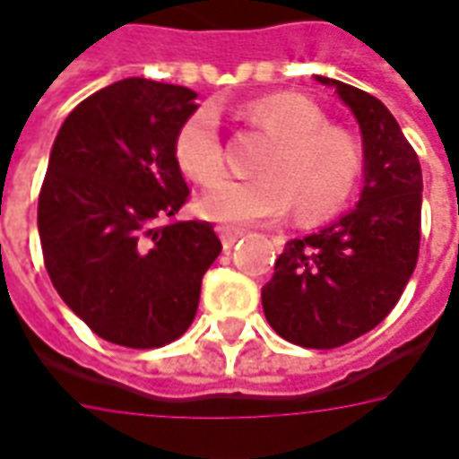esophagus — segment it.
I'll return each instance as SVG.
<instances>
[{"mask_svg": "<svg viewBox=\"0 0 459 459\" xmlns=\"http://www.w3.org/2000/svg\"><path fill=\"white\" fill-rule=\"evenodd\" d=\"M219 236H221V243H223V247H233L240 238H243V230L229 229V226H221Z\"/></svg>", "mask_w": 459, "mask_h": 459, "instance_id": "1", "label": "esophagus"}]
</instances>
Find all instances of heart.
<instances>
[{
    "label": "heart",
    "instance_id": "heart-1",
    "mask_svg": "<svg viewBox=\"0 0 459 459\" xmlns=\"http://www.w3.org/2000/svg\"><path fill=\"white\" fill-rule=\"evenodd\" d=\"M277 143L260 162L257 179H223L206 189L199 212L209 221L246 229L274 223L297 204L301 221H321L348 202L362 172L355 135L328 126L321 108L304 97L274 94L243 111ZM175 160L186 178L212 185L226 169L219 111L199 107L175 135Z\"/></svg>",
    "mask_w": 459,
    "mask_h": 459
}]
</instances>
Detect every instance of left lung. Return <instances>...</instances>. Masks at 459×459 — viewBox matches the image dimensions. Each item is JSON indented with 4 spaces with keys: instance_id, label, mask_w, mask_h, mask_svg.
<instances>
[{
    "instance_id": "obj_1",
    "label": "left lung",
    "mask_w": 459,
    "mask_h": 459,
    "mask_svg": "<svg viewBox=\"0 0 459 459\" xmlns=\"http://www.w3.org/2000/svg\"><path fill=\"white\" fill-rule=\"evenodd\" d=\"M358 118L365 185L358 206L291 238L263 287L267 324L284 341L331 351L382 324L409 284L420 243V162L392 111L368 91L316 74Z\"/></svg>"
}]
</instances>
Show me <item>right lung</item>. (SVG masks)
I'll list each match as a JSON object with an SVG mask.
<instances>
[{
    "mask_svg": "<svg viewBox=\"0 0 459 459\" xmlns=\"http://www.w3.org/2000/svg\"><path fill=\"white\" fill-rule=\"evenodd\" d=\"M196 91L128 77L60 126L39 196L43 263L60 299L124 348H162L192 325L221 253L206 221H172L189 196L175 135Z\"/></svg>",
    "mask_w": 459,
    "mask_h": 459,
    "instance_id": "add662e5",
    "label": "right lung"
}]
</instances>
